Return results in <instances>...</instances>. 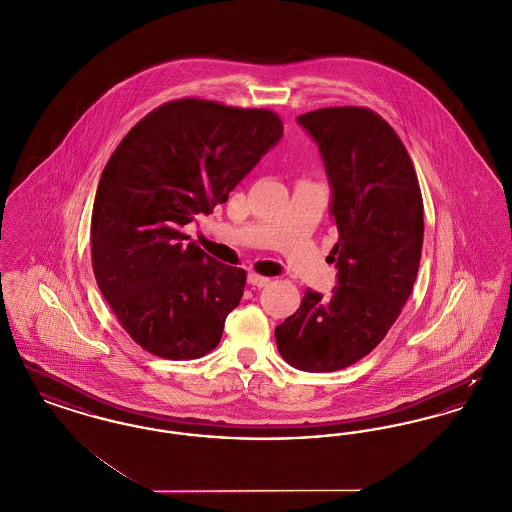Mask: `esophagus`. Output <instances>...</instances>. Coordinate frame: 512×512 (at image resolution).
Masks as SVG:
<instances>
[{
  "label": "esophagus",
  "mask_w": 512,
  "mask_h": 512,
  "mask_svg": "<svg viewBox=\"0 0 512 512\" xmlns=\"http://www.w3.org/2000/svg\"><path fill=\"white\" fill-rule=\"evenodd\" d=\"M247 282H249L253 288H265V286H268L270 278L261 276V274H257V272H251V274L247 276Z\"/></svg>",
  "instance_id": "34e87169"
}]
</instances>
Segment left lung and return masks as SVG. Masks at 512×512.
<instances>
[{
    "mask_svg": "<svg viewBox=\"0 0 512 512\" xmlns=\"http://www.w3.org/2000/svg\"><path fill=\"white\" fill-rule=\"evenodd\" d=\"M317 140L338 226V286L305 292L276 326L282 359L305 372L355 365L386 338L413 292L424 205L413 161L397 132L368 107H324L297 117Z\"/></svg>",
    "mask_w": 512,
    "mask_h": 512,
    "instance_id": "8db88e82",
    "label": "left lung"
}]
</instances>
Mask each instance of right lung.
Segmentation results:
<instances>
[{
	"label": "right lung",
	"instance_id": "add662e5",
	"mask_svg": "<svg viewBox=\"0 0 512 512\" xmlns=\"http://www.w3.org/2000/svg\"><path fill=\"white\" fill-rule=\"evenodd\" d=\"M284 132L270 109L167 101L136 122L99 178L90 245L99 292L147 353L188 361L219 345L247 272L186 244Z\"/></svg>",
	"mask_w": 512,
	"mask_h": 512
}]
</instances>
